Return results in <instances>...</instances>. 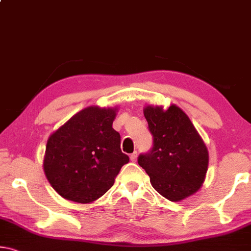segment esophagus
<instances>
[{
	"label": "esophagus",
	"instance_id": "1",
	"mask_svg": "<svg viewBox=\"0 0 251 251\" xmlns=\"http://www.w3.org/2000/svg\"><path fill=\"white\" fill-rule=\"evenodd\" d=\"M137 157H138V153H137V151H134V152H132L130 155V160L132 161V163H136L137 161Z\"/></svg>",
	"mask_w": 251,
	"mask_h": 251
}]
</instances>
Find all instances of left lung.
Here are the masks:
<instances>
[{
	"label": "left lung",
	"mask_w": 251,
	"mask_h": 251,
	"mask_svg": "<svg viewBox=\"0 0 251 251\" xmlns=\"http://www.w3.org/2000/svg\"><path fill=\"white\" fill-rule=\"evenodd\" d=\"M144 114L153 147L139 156L138 164L164 198L172 202L190 198L201 188L209 166V151L203 139L187 114L175 104L167 110L147 105Z\"/></svg>",
	"instance_id": "1"
}]
</instances>
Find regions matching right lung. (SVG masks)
Instances as JSON below:
<instances>
[{
	"mask_svg": "<svg viewBox=\"0 0 251 251\" xmlns=\"http://www.w3.org/2000/svg\"><path fill=\"white\" fill-rule=\"evenodd\" d=\"M117 112L118 106H87L49 136L44 172L64 199L83 204L96 201L129 161L121 151L120 134L112 128Z\"/></svg>",
	"mask_w": 251,
	"mask_h": 251,
	"instance_id": "add662e5",
	"label": "right lung"
}]
</instances>
